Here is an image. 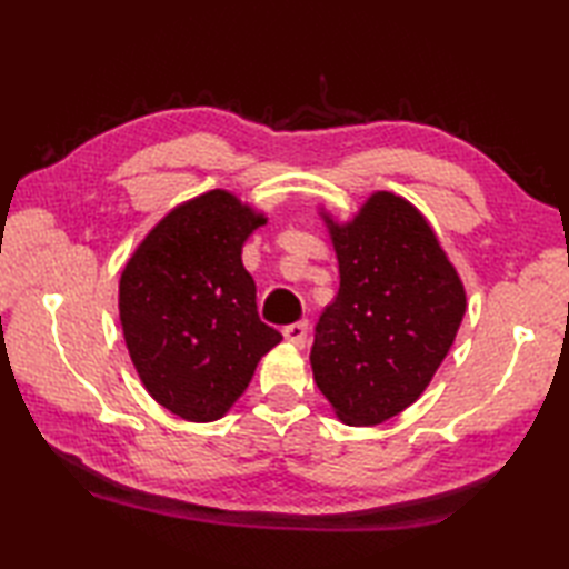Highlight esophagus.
I'll return each instance as SVG.
<instances>
[{
  "mask_svg": "<svg viewBox=\"0 0 569 569\" xmlns=\"http://www.w3.org/2000/svg\"><path fill=\"white\" fill-rule=\"evenodd\" d=\"M283 337H286V340L291 342L293 347L303 349V347H306V342H308V322L303 320V322H293V325H288V328L283 330Z\"/></svg>",
  "mask_w": 569,
  "mask_h": 569,
  "instance_id": "obj_1",
  "label": "esophagus"
}]
</instances>
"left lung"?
<instances>
[{
  "mask_svg": "<svg viewBox=\"0 0 569 569\" xmlns=\"http://www.w3.org/2000/svg\"><path fill=\"white\" fill-rule=\"evenodd\" d=\"M325 222L340 291L316 325L312 379L347 426H379L418 401L450 352L465 288L426 217L393 192H373L352 222Z\"/></svg>",
  "mask_w": 569,
  "mask_h": 569,
  "instance_id": "left-lung-1",
  "label": "left lung"
}]
</instances>
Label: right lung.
Masks as SVG:
<instances>
[{"label":"right lung","mask_w":569,"mask_h":569,"mask_svg":"<svg viewBox=\"0 0 569 569\" xmlns=\"http://www.w3.org/2000/svg\"><path fill=\"white\" fill-rule=\"evenodd\" d=\"M263 222L232 192L210 190L168 212L124 266L119 320L129 357L147 391L183 420L222 418L283 340L261 322L257 283L241 263Z\"/></svg>","instance_id":"right-lung-1"}]
</instances>
